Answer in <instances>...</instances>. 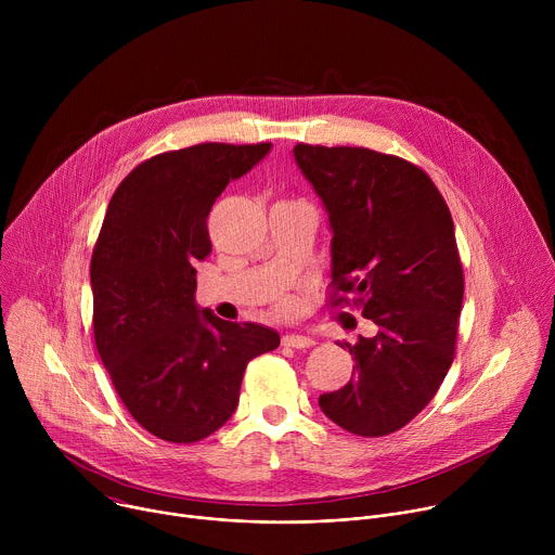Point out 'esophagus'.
Instances as JSON below:
<instances>
[{
  "instance_id": "obj_1",
  "label": "esophagus",
  "mask_w": 555,
  "mask_h": 555,
  "mask_svg": "<svg viewBox=\"0 0 555 555\" xmlns=\"http://www.w3.org/2000/svg\"><path fill=\"white\" fill-rule=\"evenodd\" d=\"M283 345L294 347V349H309L311 345H315V340L309 336H300V334H285Z\"/></svg>"
}]
</instances>
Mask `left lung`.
<instances>
[{
  "instance_id": "obj_1",
  "label": "left lung",
  "mask_w": 555,
  "mask_h": 555,
  "mask_svg": "<svg viewBox=\"0 0 555 555\" xmlns=\"http://www.w3.org/2000/svg\"><path fill=\"white\" fill-rule=\"evenodd\" d=\"M294 157L334 232L330 302L377 325L340 345L353 375L321 395V411L353 435H390L426 409L454 360L463 268L448 204L398 155L300 142Z\"/></svg>"
}]
</instances>
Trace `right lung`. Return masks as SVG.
<instances>
[{
  "label": "right lung",
  "instance_id": "obj_1",
  "mask_svg": "<svg viewBox=\"0 0 555 555\" xmlns=\"http://www.w3.org/2000/svg\"><path fill=\"white\" fill-rule=\"evenodd\" d=\"M270 146L204 142L160 153L107 206L90 266L94 340L131 417L165 441L193 443L221 428L248 362L281 343L270 327L199 309L193 268L212 248L215 199Z\"/></svg>",
  "mask_w": 555,
  "mask_h": 555
}]
</instances>
